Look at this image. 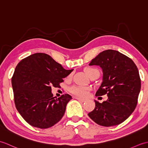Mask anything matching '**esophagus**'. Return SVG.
Returning a JSON list of instances; mask_svg holds the SVG:
<instances>
[{
  "label": "esophagus",
  "instance_id": "esophagus-1",
  "mask_svg": "<svg viewBox=\"0 0 148 148\" xmlns=\"http://www.w3.org/2000/svg\"><path fill=\"white\" fill-rule=\"evenodd\" d=\"M75 99H77V100H79V101L82 102H86V99H81V98H79V97H75Z\"/></svg>",
  "mask_w": 148,
  "mask_h": 148
}]
</instances>
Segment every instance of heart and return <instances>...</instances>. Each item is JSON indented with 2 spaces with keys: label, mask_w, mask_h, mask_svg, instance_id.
I'll return each mask as SVG.
<instances>
[{
  "label": "heart",
  "mask_w": 148,
  "mask_h": 148,
  "mask_svg": "<svg viewBox=\"0 0 148 148\" xmlns=\"http://www.w3.org/2000/svg\"><path fill=\"white\" fill-rule=\"evenodd\" d=\"M85 72L86 74L89 77H91L93 75L97 73V72H99V71L97 70V69L93 68V67H87L85 69ZM69 77H71V75ZM70 92L74 94V95L78 96V97H86L88 94L89 92V88L86 86H79V85H74L71 86L70 88H69Z\"/></svg>",
  "instance_id": "1"
}]
</instances>
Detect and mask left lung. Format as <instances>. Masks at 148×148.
Returning a JSON list of instances; mask_svg holds the SVG:
<instances>
[{
	"label": "left lung",
	"mask_w": 148,
	"mask_h": 148,
	"mask_svg": "<svg viewBox=\"0 0 148 148\" xmlns=\"http://www.w3.org/2000/svg\"><path fill=\"white\" fill-rule=\"evenodd\" d=\"M89 65L102 69V82L96 96L107 94L102 103L95 100V108L89 117L96 123L111 127L121 123L136 109L140 91V79L132 60L116 50L103 51L92 60Z\"/></svg>",
	"instance_id": "8db88e82"
}]
</instances>
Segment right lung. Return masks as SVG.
<instances>
[{
  "label": "right lung",
  "mask_w": 148,
  "mask_h": 148,
  "mask_svg": "<svg viewBox=\"0 0 148 148\" xmlns=\"http://www.w3.org/2000/svg\"><path fill=\"white\" fill-rule=\"evenodd\" d=\"M73 70H66L42 53H34L18 63L12 86L16 108L28 123L48 128L60 120L72 97L65 94L56 99L51 93V86L59 87Z\"/></svg>",
  "instance_id": "add662e5"
}]
</instances>
